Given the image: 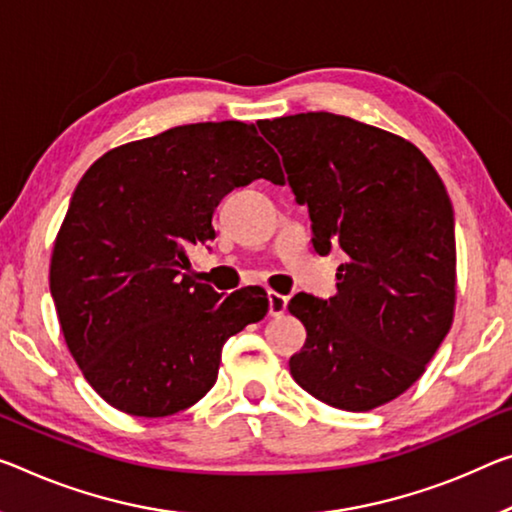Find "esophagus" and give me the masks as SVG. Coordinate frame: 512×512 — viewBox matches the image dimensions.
I'll list each match as a JSON object with an SVG mask.
<instances>
[{
    "label": "esophagus",
    "mask_w": 512,
    "mask_h": 512,
    "mask_svg": "<svg viewBox=\"0 0 512 512\" xmlns=\"http://www.w3.org/2000/svg\"><path fill=\"white\" fill-rule=\"evenodd\" d=\"M286 306H288L286 295L274 293V290L267 293V309H270V316H281V313H286Z\"/></svg>",
    "instance_id": "34e87169"
}]
</instances>
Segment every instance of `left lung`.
Listing matches in <instances>:
<instances>
[{
    "mask_svg": "<svg viewBox=\"0 0 512 512\" xmlns=\"http://www.w3.org/2000/svg\"><path fill=\"white\" fill-rule=\"evenodd\" d=\"M288 185L309 208L313 249H341L329 300L297 293L306 327L290 375L322 403L366 412L419 380L455 304V219L428 157L403 137L348 116L258 121Z\"/></svg>",
    "mask_w": 512,
    "mask_h": 512,
    "instance_id": "8db88e82",
    "label": "left lung"
}]
</instances>
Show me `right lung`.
Wrapping results in <instances>:
<instances>
[{
  "instance_id": "obj_1",
  "label": "right lung",
  "mask_w": 512,
  "mask_h": 512,
  "mask_svg": "<svg viewBox=\"0 0 512 512\" xmlns=\"http://www.w3.org/2000/svg\"><path fill=\"white\" fill-rule=\"evenodd\" d=\"M283 185L254 123L178 125L96 160L77 183L50 265L70 355L125 414L192 407L217 382L222 348L267 313V293L219 295L185 270L215 240L212 212L235 187Z\"/></svg>"
}]
</instances>
